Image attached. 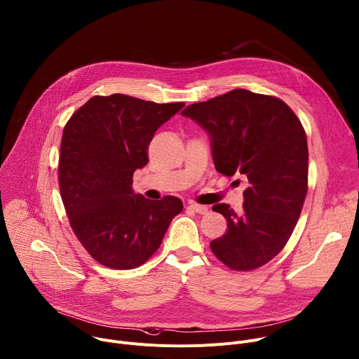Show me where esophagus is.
Returning <instances> with one entry per match:
<instances>
[{
    "label": "esophagus",
    "instance_id": "34e87169",
    "mask_svg": "<svg viewBox=\"0 0 359 359\" xmlns=\"http://www.w3.org/2000/svg\"><path fill=\"white\" fill-rule=\"evenodd\" d=\"M189 209H191L193 212H196L198 215H206L209 210L206 206H203V204H197V203H189Z\"/></svg>",
    "mask_w": 359,
    "mask_h": 359
}]
</instances>
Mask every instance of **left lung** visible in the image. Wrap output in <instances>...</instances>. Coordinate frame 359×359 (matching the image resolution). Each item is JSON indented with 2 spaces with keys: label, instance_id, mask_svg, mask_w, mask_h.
Instances as JSON below:
<instances>
[{
  "label": "left lung",
  "instance_id": "left-lung-1",
  "mask_svg": "<svg viewBox=\"0 0 359 359\" xmlns=\"http://www.w3.org/2000/svg\"><path fill=\"white\" fill-rule=\"evenodd\" d=\"M182 114L209 132L216 170L248 180L238 215L226 203L213 206L227 220V231L210 243L213 254L234 271L267 264L290 240L309 190V144L299 119L284 100L247 89Z\"/></svg>",
  "mask_w": 359,
  "mask_h": 359
}]
</instances>
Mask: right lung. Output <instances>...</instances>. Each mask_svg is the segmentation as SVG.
Segmentation results:
<instances>
[{
	"instance_id": "right-lung-1",
	"label": "right lung",
	"mask_w": 359,
	"mask_h": 359,
	"mask_svg": "<svg viewBox=\"0 0 359 359\" xmlns=\"http://www.w3.org/2000/svg\"><path fill=\"white\" fill-rule=\"evenodd\" d=\"M184 107L122 93L92 96L67 122L58 182L71 229L90 257L115 270L144 264L162 244L180 198L149 200L132 190L149 143Z\"/></svg>"
}]
</instances>
